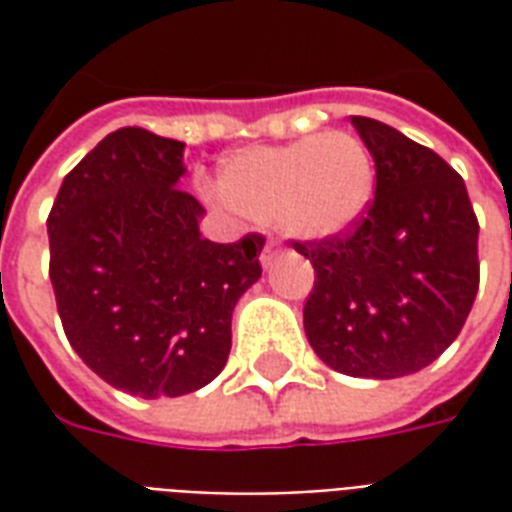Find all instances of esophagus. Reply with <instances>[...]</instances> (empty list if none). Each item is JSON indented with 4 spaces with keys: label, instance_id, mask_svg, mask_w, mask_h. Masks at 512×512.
Returning a JSON list of instances; mask_svg holds the SVG:
<instances>
[{
    "label": "esophagus",
    "instance_id": "esophagus-1",
    "mask_svg": "<svg viewBox=\"0 0 512 512\" xmlns=\"http://www.w3.org/2000/svg\"><path fill=\"white\" fill-rule=\"evenodd\" d=\"M274 260H277V244L268 241L266 249H263V255H260V263H263V268H271L274 266Z\"/></svg>",
    "mask_w": 512,
    "mask_h": 512
}]
</instances>
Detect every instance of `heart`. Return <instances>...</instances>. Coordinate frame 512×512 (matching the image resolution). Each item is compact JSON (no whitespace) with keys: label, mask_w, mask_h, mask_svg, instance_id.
<instances>
[{"label":"heart","mask_w":512,"mask_h":512,"mask_svg":"<svg viewBox=\"0 0 512 512\" xmlns=\"http://www.w3.org/2000/svg\"><path fill=\"white\" fill-rule=\"evenodd\" d=\"M373 189L370 150L345 131L249 147L224 158L216 178V194L235 216L274 224L279 233L307 244L351 233Z\"/></svg>","instance_id":"1"}]
</instances>
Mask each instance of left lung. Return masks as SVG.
Wrapping results in <instances>:
<instances>
[{
    "instance_id": "left-lung-1",
    "label": "left lung",
    "mask_w": 512,
    "mask_h": 512,
    "mask_svg": "<svg viewBox=\"0 0 512 512\" xmlns=\"http://www.w3.org/2000/svg\"><path fill=\"white\" fill-rule=\"evenodd\" d=\"M351 126L376 161V200L354 233L296 244L315 268L304 332L337 373L386 381L436 362L461 334L480 227L463 178L430 147L370 117Z\"/></svg>"
}]
</instances>
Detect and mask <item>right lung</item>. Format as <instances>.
<instances>
[{"label":"right lung","instance_id":"add662e5","mask_svg":"<svg viewBox=\"0 0 512 512\" xmlns=\"http://www.w3.org/2000/svg\"><path fill=\"white\" fill-rule=\"evenodd\" d=\"M183 147L112 131L65 175L46 222L68 343L95 376L145 400L222 373L235 304L263 274V235L202 238L205 208L178 189Z\"/></svg>","mask_w":512,"mask_h":512}]
</instances>
